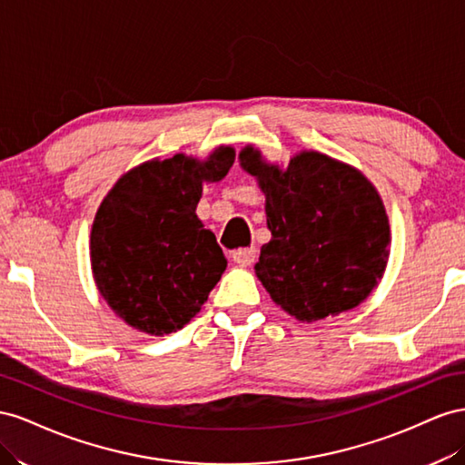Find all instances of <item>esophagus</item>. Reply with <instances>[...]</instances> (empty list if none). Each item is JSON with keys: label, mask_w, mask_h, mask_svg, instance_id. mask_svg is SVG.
Wrapping results in <instances>:
<instances>
[{"label": "esophagus", "mask_w": 465, "mask_h": 465, "mask_svg": "<svg viewBox=\"0 0 465 465\" xmlns=\"http://www.w3.org/2000/svg\"><path fill=\"white\" fill-rule=\"evenodd\" d=\"M257 259V251L253 247L249 249H235L232 251V261L240 264V267H251Z\"/></svg>", "instance_id": "1"}]
</instances>
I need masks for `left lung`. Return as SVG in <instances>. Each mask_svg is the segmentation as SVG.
<instances>
[{
  "label": "left lung",
  "instance_id": "8db88e82",
  "mask_svg": "<svg viewBox=\"0 0 465 465\" xmlns=\"http://www.w3.org/2000/svg\"><path fill=\"white\" fill-rule=\"evenodd\" d=\"M240 163L264 193L271 242L255 274L274 303L300 322L356 308L390 257V220L361 171L320 152H300L286 169L247 145Z\"/></svg>",
  "mask_w": 465,
  "mask_h": 465
}]
</instances>
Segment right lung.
<instances>
[{
  "label": "right lung",
  "mask_w": 465,
  "mask_h": 465,
  "mask_svg": "<svg viewBox=\"0 0 465 465\" xmlns=\"http://www.w3.org/2000/svg\"><path fill=\"white\" fill-rule=\"evenodd\" d=\"M235 152L177 153L130 169L101 203L91 228V269L111 310L142 333L169 335L201 312L225 271L216 235L196 204L204 183L228 175Z\"/></svg>",
  "instance_id": "right-lung-1"
}]
</instances>
